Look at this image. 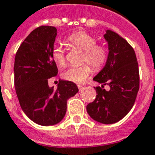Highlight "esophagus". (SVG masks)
I'll return each mask as SVG.
<instances>
[{
	"label": "esophagus",
	"instance_id": "34e87169",
	"mask_svg": "<svg viewBox=\"0 0 155 155\" xmlns=\"http://www.w3.org/2000/svg\"><path fill=\"white\" fill-rule=\"evenodd\" d=\"M78 87L79 91H81V90H82V89H83V87H84L82 85H78Z\"/></svg>",
	"mask_w": 155,
	"mask_h": 155
}]
</instances>
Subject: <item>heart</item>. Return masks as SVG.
<instances>
[{
	"label": "heart",
	"mask_w": 155,
	"mask_h": 155,
	"mask_svg": "<svg viewBox=\"0 0 155 155\" xmlns=\"http://www.w3.org/2000/svg\"><path fill=\"white\" fill-rule=\"evenodd\" d=\"M67 45L72 48L83 51L82 61L88 62L95 69H101L106 64L108 58L107 48L96 44L97 40L90 34L84 31H78L68 36L65 39ZM52 58L59 67L65 65V52L64 48L55 45L52 49ZM92 73V68L88 64H83L78 67H70L62 73L65 80L74 83H82Z\"/></svg>",
	"instance_id": "obj_1"
}]
</instances>
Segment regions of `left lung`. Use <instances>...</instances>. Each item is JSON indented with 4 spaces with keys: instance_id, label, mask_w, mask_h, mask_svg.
I'll return each instance as SVG.
<instances>
[{
    "instance_id": "8db88e82",
    "label": "left lung",
    "mask_w": 155,
    "mask_h": 155,
    "mask_svg": "<svg viewBox=\"0 0 155 155\" xmlns=\"http://www.w3.org/2000/svg\"><path fill=\"white\" fill-rule=\"evenodd\" d=\"M104 38L108 44V58L93 78L102 85L94 87L97 95L87 106V110L96 121L113 124L124 118L134 106L140 88V74L135 53L128 42L110 30ZM106 84L110 87L109 91L103 88Z\"/></svg>"
}]
</instances>
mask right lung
I'll use <instances>...</instances> for the list:
<instances>
[{
    "mask_svg": "<svg viewBox=\"0 0 155 155\" xmlns=\"http://www.w3.org/2000/svg\"><path fill=\"white\" fill-rule=\"evenodd\" d=\"M57 29L42 25L27 36L18 48L14 64L15 87L21 109L32 121L44 126L64 119L68 99L78 88L74 82L60 80L57 89L48 80L58 74L52 58Z\"/></svg>",
    "mask_w": 155,
    "mask_h": 155,
    "instance_id": "1",
    "label": "right lung"
}]
</instances>
